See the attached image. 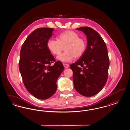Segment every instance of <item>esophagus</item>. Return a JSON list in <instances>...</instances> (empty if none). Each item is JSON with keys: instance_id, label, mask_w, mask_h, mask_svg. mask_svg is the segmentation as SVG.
Listing matches in <instances>:
<instances>
[{"instance_id": "1", "label": "esophagus", "mask_w": 130, "mask_h": 130, "mask_svg": "<svg viewBox=\"0 0 130 130\" xmlns=\"http://www.w3.org/2000/svg\"><path fill=\"white\" fill-rule=\"evenodd\" d=\"M64 67L65 68H68L69 67V65L68 64H66V63H63Z\"/></svg>"}]
</instances>
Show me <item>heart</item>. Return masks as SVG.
<instances>
[{
	"label": "heart",
	"mask_w": 130,
	"mask_h": 130,
	"mask_svg": "<svg viewBox=\"0 0 130 130\" xmlns=\"http://www.w3.org/2000/svg\"><path fill=\"white\" fill-rule=\"evenodd\" d=\"M57 40L49 39L47 41V47L54 55H58L65 47V52L57 57V59L62 62H71L74 57L79 58L83 55L87 47L86 40L79 37V35L74 31H67L59 34Z\"/></svg>",
	"instance_id": "obj_1"
}]
</instances>
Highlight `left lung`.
<instances>
[{
    "instance_id": "obj_1",
    "label": "left lung",
    "mask_w": 130,
    "mask_h": 130,
    "mask_svg": "<svg viewBox=\"0 0 130 130\" xmlns=\"http://www.w3.org/2000/svg\"><path fill=\"white\" fill-rule=\"evenodd\" d=\"M76 30L87 37L86 49L79 59L71 64L75 90L83 96L91 97L103 88L110 65L108 50L99 34L92 28L83 27Z\"/></svg>"
}]
</instances>
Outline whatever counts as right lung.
<instances>
[{"instance_id":"right-lung-1","label":"right lung","mask_w":130,"mask_h":130,"mask_svg":"<svg viewBox=\"0 0 130 130\" xmlns=\"http://www.w3.org/2000/svg\"><path fill=\"white\" fill-rule=\"evenodd\" d=\"M54 29L40 28L33 31L21 48L19 71L28 91L38 99H48L56 93V81L64 70L62 62H55L47 41Z\"/></svg>"}]
</instances>
